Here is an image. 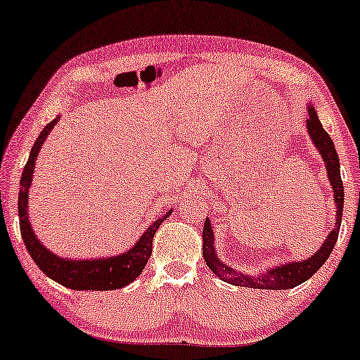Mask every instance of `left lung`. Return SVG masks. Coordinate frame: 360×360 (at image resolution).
Returning <instances> with one entry per match:
<instances>
[{
  "mask_svg": "<svg viewBox=\"0 0 360 360\" xmlns=\"http://www.w3.org/2000/svg\"><path fill=\"white\" fill-rule=\"evenodd\" d=\"M308 135L311 139L313 146L320 152V157L323 159L326 176H328V183L332 186L333 201H335V226L330 230L326 235L325 242L318 249L311 257L304 260H291V262L278 264L264 269L257 276H249L245 272H240L233 267L226 266L223 260L218 259L217 247H214V233L213 226L210 223V218L205 220L203 226V257L208 264L210 269L213 271L214 276H218L225 283L233 284V286L243 288H254V289H291L300 286L301 283L308 281L315 272L325 264V260L330 257L335 242L340 232L342 223V212H344V184H342L340 177V160H338L337 148L333 146L332 139L326 134L325 128L321 127L320 118H318L315 106L309 103L308 105V120H307Z\"/></svg>",
  "mask_w": 360,
  "mask_h": 360,
  "instance_id": "1",
  "label": "left lung"
}]
</instances>
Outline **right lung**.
Instances as JSON below:
<instances>
[{
	"label": "right lung",
	"instance_id": "right-lung-1",
	"mask_svg": "<svg viewBox=\"0 0 360 360\" xmlns=\"http://www.w3.org/2000/svg\"><path fill=\"white\" fill-rule=\"evenodd\" d=\"M60 117H56L51 123H47L39 139L30 150V157L27 166L23 169L22 179H20L18 191V217H20V232L27 247L28 254L32 255L34 262L40 267L45 276L76 291H111V289L125 288L127 284L134 283L139 278L140 272L146 267L148 257L152 254V240L160 223L171 217L172 210L159 217L148 225V229L140 235V238L123 254L111 255V257H96V259H71L60 257L53 254L37 238L32 229L30 214H28V193H30L32 179H34L35 160L39 157L40 148L47 140L52 128L57 125Z\"/></svg>",
	"mask_w": 360,
	"mask_h": 360
}]
</instances>
